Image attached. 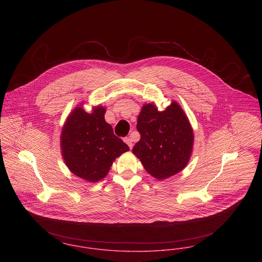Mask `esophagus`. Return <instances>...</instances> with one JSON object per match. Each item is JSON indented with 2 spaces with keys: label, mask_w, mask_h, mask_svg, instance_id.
<instances>
[{
  "label": "esophagus",
  "mask_w": 262,
  "mask_h": 262,
  "mask_svg": "<svg viewBox=\"0 0 262 262\" xmlns=\"http://www.w3.org/2000/svg\"><path fill=\"white\" fill-rule=\"evenodd\" d=\"M124 142L129 146L130 149H132V147H133V142H132V140L130 139L129 137H125V138H124Z\"/></svg>",
  "instance_id": "obj_1"
}]
</instances>
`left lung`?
I'll use <instances>...</instances> for the list:
<instances>
[{
    "instance_id": "8db88e82",
    "label": "left lung",
    "mask_w": 262,
    "mask_h": 262,
    "mask_svg": "<svg viewBox=\"0 0 262 262\" xmlns=\"http://www.w3.org/2000/svg\"><path fill=\"white\" fill-rule=\"evenodd\" d=\"M137 130L141 137L133 147V154L149 174L163 180L187 166L192 154L193 133L177 102L161 112L154 104L144 105Z\"/></svg>"
}]
</instances>
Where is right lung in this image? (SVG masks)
<instances>
[{
    "label": "right lung",
    "mask_w": 262,
    "mask_h": 262,
    "mask_svg": "<svg viewBox=\"0 0 262 262\" xmlns=\"http://www.w3.org/2000/svg\"><path fill=\"white\" fill-rule=\"evenodd\" d=\"M105 108L92 113L76 107L70 113L61 133L62 157L70 171L88 182L103 179L113 161L129 147L113 133L105 121Z\"/></svg>",
    "instance_id": "right-lung-1"
}]
</instances>
